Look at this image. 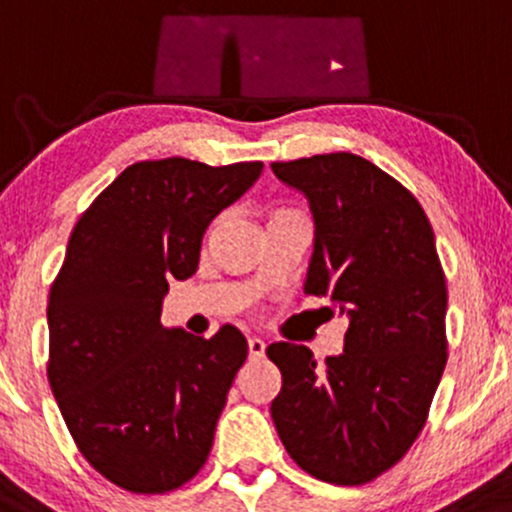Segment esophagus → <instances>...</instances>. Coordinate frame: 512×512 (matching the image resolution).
Returning a JSON list of instances; mask_svg holds the SVG:
<instances>
[{"mask_svg": "<svg viewBox=\"0 0 512 512\" xmlns=\"http://www.w3.org/2000/svg\"><path fill=\"white\" fill-rule=\"evenodd\" d=\"M249 355L254 360L263 358V355H266V341H263V338H258V336H249Z\"/></svg>", "mask_w": 512, "mask_h": 512, "instance_id": "1", "label": "esophagus"}]
</instances>
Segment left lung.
<instances>
[{
    "label": "left lung",
    "mask_w": 512,
    "mask_h": 512,
    "mask_svg": "<svg viewBox=\"0 0 512 512\" xmlns=\"http://www.w3.org/2000/svg\"><path fill=\"white\" fill-rule=\"evenodd\" d=\"M307 195L314 254L304 292L348 317L343 353L273 343L283 387L271 416L287 455L314 479L360 486L409 452L447 363V283L421 203L350 152L273 162Z\"/></svg>",
    "instance_id": "1"
}]
</instances>
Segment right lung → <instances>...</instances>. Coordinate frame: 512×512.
Returning a JSON list of instances; mask_svg holds the SVG:
<instances>
[{"mask_svg":"<svg viewBox=\"0 0 512 512\" xmlns=\"http://www.w3.org/2000/svg\"><path fill=\"white\" fill-rule=\"evenodd\" d=\"M261 162L128 166L79 217L48 297V382L79 452L132 493H166L210 455L249 343L162 326L169 280L198 271L205 229Z\"/></svg>","mask_w":512,"mask_h":512,"instance_id":"add662e5","label":"right lung"}]
</instances>
